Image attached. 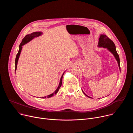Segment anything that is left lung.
I'll list each match as a JSON object with an SVG mask.
<instances>
[{
	"label": "left lung",
	"instance_id": "1",
	"mask_svg": "<svg viewBox=\"0 0 133 133\" xmlns=\"http://www.w3.org/2000/svg\"><path fill=\"white\" fill-rule=\"evenodd\" d=\"M98 46L99 47L106 48L109 51H110L113 54V55L114 56V57H115V58L118 63L119 69H121L119 57L117 52V51L116 49V47H115V45L114 43V42L111 39H110L106 35H101L100 37L99 38V42H98ZM83 92H84V94L86 96H87L89 98H91V97L88 96L87 95H86L83 91Z\"/></svg>",
	"mask_w": 133,
	"mask_h": 133
}]
</instances>
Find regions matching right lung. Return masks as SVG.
<instances>
[{
  "mask_svg": "<svg viewBox=\"0 0 133 133\" xmlns=\"http://www.w3.org/2000/svg\"><path fill=\"white\" fill-rule=\"evenodd\" d=\"M42 34L43 33L42 32H39V31L34 32H32V33H31L30 34L27 35L23 39L22 42H21L19 46V50H18V52L17 55H16V59H15V70H16V69H17V63H18V59H19V56H20V54H21V51H22V49L23 46L25 44L28 43V42H29L30 41H31L32 39H34L35 37H37L41 36ZM64 74V72L63 73V74L62 76L61 80H60V82H59V84L58 87H57V89L52 94L49 95H48L47 96V98L51 97H52L54 95V94H56L57 93V92L58 91V90H59V88L61 87L62 84V79H63V77ZM47 97L45 96V97H42V98H46Z\"/></svg>",
  "mask_w": 133,
  "mask_h": 133,
  "instance_id": "1",
  "label": "right lung"
}]
</instances>
